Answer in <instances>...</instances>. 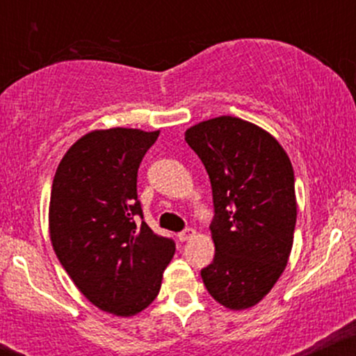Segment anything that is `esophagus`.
Returning <instances> with one entry per match:
<instances>
[{
  "label": "esophagus",
  "mask_w": 356,
  "mask_h": 356,
  "mask_svg": "<svg viewBox=\"0 0 356 356\" xmlns=\"http://www.w3.org/2000/svg\"><path fill=\"white\" fill-rule=\"evenodd\" d=\"M194 236H195V231L191 229V227H187V229H184L182 232H179L177 238H179V241H181V243H186V241L192 239V238H194Z\"/></svg>",
  "instance_id": "obj_1"
}]
</instances>
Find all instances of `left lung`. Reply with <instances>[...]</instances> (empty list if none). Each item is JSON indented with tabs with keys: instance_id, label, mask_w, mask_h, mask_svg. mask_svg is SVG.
Segmentation results:
<instances>
[{
	"instance_id": "obj_1",
	"label": "left lung",
	"mask_w": 356,
	"mask_h": 356,
	"mask_svg": "<svg viewBox=\"0 0 356 356\" xmlns=\"http://www.w3.org/2000/svg\"><path fill=\"white\" fill-rule=\"evenodd\" d=\"M211 179L216 246L201 271L209 295L229 309L259 303L283 275L296 224L295 172L271 134L222 115L186 130Z\"/></svg>"
}]
</instances>
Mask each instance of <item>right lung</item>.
<instances>
[{
  "label": "right lung",
  "instance_id": "obj_1",
  "mask_svg": "<svg viewBox=\"0 0 356 356\" xmlns=\"http://www.w3.org/2000/svg\"><path fill=\"white\" fill-rule=\"evenodd\" d=\"M159 130H93L63 155L51 186L50 239L61 266L92 305L134 316L161 291L172 239L142 220L137 170Z\"/></svg>",
  "mask_w": 356,
  "mask_h": 356
}]
</instances>
